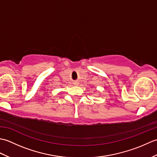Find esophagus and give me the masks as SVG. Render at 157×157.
<instances>
[{"instance_id":"esophagus-1","label":"esophagus","mask_w":157,"mask_h":157,"mask_svg":"<svg viewBox=\"0 0 157 157\" xmlns=\"http://www.w3.org/2000/svg\"><path fill=\"white\" fill-rule=\"evenodd\" d=\"M75 85H78V82H75Z\"/></svg>"}]
</instances>
